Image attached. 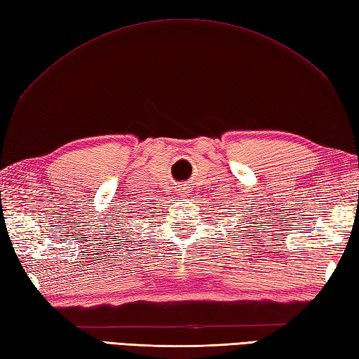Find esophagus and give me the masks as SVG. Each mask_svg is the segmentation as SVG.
I'll return each mask as SVG.
<instances>
[{
  "label": "esophagus",
  "instance_id": "34e87169",
  "mask_svg": "<svg viewBox=\"0 0 359 359\" xmlns=\"http://www.w3.org/2000/svg\"><path fill=\"white\" fill-rule=\"evenodd\" d=\"M177 192H178V195H181V197H187V195L191 194V187H189V184H181V186H178Z\"/></svg>",
  "mask_w": 359,
  "mask_h": 359
}]
</instances>
